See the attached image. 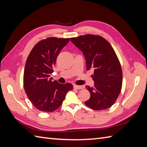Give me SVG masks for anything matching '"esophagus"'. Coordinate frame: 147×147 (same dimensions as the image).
Returning a JSON list of instances; mask_svg holds the SVG:
<instances>
[{"label": "esophagus", "instance_id": "34e87169", "mask_svg": "<svg viewBox=\"0 0 147 147\" xmlns=\"http://www.w3.org/2000/svg\"><path fill=\"white\" fill-rule=\"evenodd\" d=\"M74 88L75 89H78V90H82V89H84L85 88V86L82 85V86H78V85H74Z\"/></svg>", "mask_w": 147, "mask_h": 147}]
</instances>
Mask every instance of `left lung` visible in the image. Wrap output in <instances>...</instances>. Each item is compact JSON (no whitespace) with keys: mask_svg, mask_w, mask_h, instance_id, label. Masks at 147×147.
Listing matches in <instances>:
<instances>
[{"mask_svg":"<svg viewBox=\"0 0 147 147\" xmlns=\"http://www.w3.org/2000/svg\"><path fill=\"white\" fill-rule=\"evenodd\" d=\"M71 41L85 56L86 69H94V86H86L90 98L85 104L96 111L111 107L122 87V69L116 54L107 40L100 36L86 35Z\"/></svg>","mask_w":147,"mask_h":147,"instance_id":"left-lung-1","label":"left lung"}]
</instances>
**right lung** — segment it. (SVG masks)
<instances>
[{"instance_id": "right-lung-1", "label": "right lung", "mask_w": 147, "mask_h": 147, "mask_svg": "<svg viewBox=\"0 0 147 147\" xmlns=\"http://www.w3.org/2000/svg\"><path fill=\"white\" fill-rule=\"evenodd\" d=\"M69 42V38L42 40L28 57L24 71V88L28 98L40 111H55L62 104L67 92L73 88L71 83L61 84L51 78L59 52Z\"/></svg>"}]
</instances>
